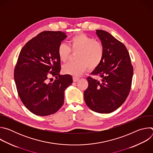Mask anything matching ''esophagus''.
I'll use <instances>...</instances> for the list:
<instances>
[{
    "label": "esophagus",
    "mask_w": 153,
    "mask_h": 153,
    "mask_svg": "<svg viewBox=\"0 0 153 153\" xmlns=\"http://www.w3.org/2000/svg\"><path fill=\"white\" fill-rule=\"evenodd\" d=\"M73 81L74 82H77L79 80V77H76V76H74L73 77Z\"/></svg>",
    "instance_id": "34e87169"
}]
</instances>
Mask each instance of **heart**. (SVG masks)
I'll return each mask as SVG.
<instances>
[{
    "label": "heart",
    "instance_id": "obj_1",
    "mask_svg": "<svg viewBox=\"0 0 153 153\" xmlns=\"http://www.w3.org/2000/svg\"><path fill=\"white\" fill-rule=\"evenodd\" d=\"M71 51L77 53L76 62H69L64 65L62 71L64 74L78 76L88 68H96L101 63L104 55V48L102 43L93 37L81 33L72 37L70 40V47L62 43L57 48L60 60L65 62L69 58Z\"/></svg>",
    "mask_w": 153,
    "mask_h": 153
}]
</instances>
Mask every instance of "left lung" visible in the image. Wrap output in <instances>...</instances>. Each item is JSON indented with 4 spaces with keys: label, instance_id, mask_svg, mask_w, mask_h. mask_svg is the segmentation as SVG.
Listing matches in <instances>:
<instances>
[{
    "label": "left lung",
    "instance_id": "obj_1",
    "mask_svg": "<svg viewBox=\"0 0 153 153\" xmlns=\"http://www.w3.org/2000/svg\"><path fill=\"white\" fill-rule=\"evenodd\" d=\"M104 48L103 60L91 73L100 79L87 77L88 86L84 91L86 104L99 113H110L127 98L131 86L133 67L123 43L109 33L97 30Z\"/></svg>",
    "mask_w": 153,
    "mask_h": 153
}]
</instances>
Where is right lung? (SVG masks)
I'll return each mask as SVG.
<instances>
[{
	"label": "right lung",
	"mask_w": 153,
	"mask_h": 153,
	"mask_svg": "<svg viewBox=\"0 0 153 153\" xmlns=\"http://www.w3.org/2000/svg\"><path fill=\"white\" fill-rule=\"evenodd\" d=\"M67 37L62 31H43L20 52L14 74L17 91L25 107L37 116L56 113L63 104L65 89L73 83L71 75L59 73L57 48ZM50 75L56 79L49 82Z\"/></svg>",
	"instance_id": "right-lung-1"
}]
</instances>
